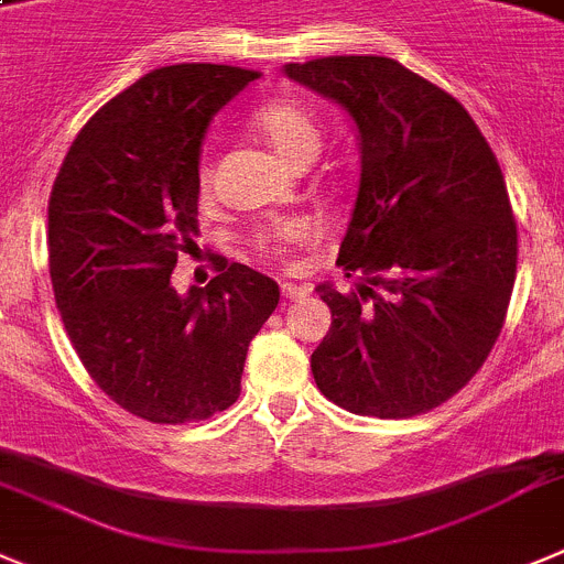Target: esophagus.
Wrapping results in <instances>:
<instances>
[{"label":"esophagus","instance_id":"obj_1","mask_svg":"<svg viewBox=\"0 0 564 564\" xmlns=\"http://www.w3.org/2000/svg\"><path fill=\"white\" fill-rule=\"evenodd\" d=\"M279 291H282V296L285 299H304L310 293V288L307 285H293V282H282V285H279Z\"/></svg>","mask_w":564,"mask_h":564}]
</instances>
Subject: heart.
Instances as JSON below:
<instances>
[{
  "label": "heart",
  "mask_w": 564,
  "mask_h": 564,
  "mask_svg": "<svg viewBox=\"0 0 564 564\" xmlns=\"http://www.w3.org/2000/svg\"><path fill=\"white\" fill-rule=\"evenodd\" d=\"M248 126L254 128L279 156L291 162L293 167H304L318 156L324 142V128L316 111L304 106L302 100L293 97H276L268 100L248 117ZM212 173L206 164L198 167V189L200 195H209ZM318 237V226L310 220H288L273 229H265L257 235V246L271 257H282L285 251L296 246H307Z\"/></svg>",
  "instance_id": "obj_1"
}]
</instances>
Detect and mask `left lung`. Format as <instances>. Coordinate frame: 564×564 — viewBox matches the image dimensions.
<instances>
[{
  "instance_id": "obj_1",
  "label": "left lung",
  "mask_w": 564,
  "mask_h": 564,
  "mask_svg": "<svg viewBox=\"0 0 564 564\" xmlns=\"http://www.w3.org/2000/svg\"><path fill=\"white\" fill-rule=\"evenodd\" d=\"M285 75L349 111L360 184L338 251L358 293L318 285L333 327L310 358L327 400L408 420L464 389L492 352L518 273V224L467 108L394 58L329 55Z\"/></svg>"
}]
</instances>
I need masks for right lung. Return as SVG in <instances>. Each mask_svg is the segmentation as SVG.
I'll list each match as a JSON object with an SVG mask.
<instances>
[{
    "instance_id": "add662e5",
    "label": "right lung",
    "mask_w": 564,
    "mask_h": 564,
    "mask_svg": "<svg viewBox=\"0 0 564 564\" xmlns=\"http://www.w3.org/2000/svg\"><path fill=\"white\" fill-rule=\"evenodd\" d=\"M254 77L224 64L148 72L83 126L50 195L66 335L108 400L156 425L235 405L248 344L279 304L276 282L240 262L187 296L170 285L198 235L206 126Z\"/></svg>"
}]
</instances>
